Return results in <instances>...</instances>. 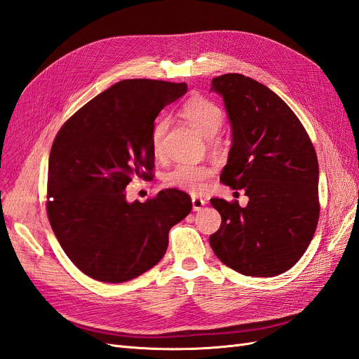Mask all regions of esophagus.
<instances>
[{"label":"esophagus","instance_id":"1","mask_svg":"<svg viewBox=\"0 0 359 359\" xmlns=\"http://www.w3.org/2000/svg\"><path fill=\"white\" fill-rule=\"evenodd\" d=\"M191 205H193V211H201L206 205V201L199 196H191Z\"/></svg>","mask_w":359,"mask_h":359}]
</instances>
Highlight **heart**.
Returning a JSON list of instances; mask_svg holds the SVG:
<instances>
[{
  "mask_svg": "<svg viewBox=\"0 0 359 359\" xmlns=\"http://www.w3.org/2000/svg\"><path fill=\"white\" fill-rule=\"evenodd\" d=\"M181 115L186 121L196 130V132L210 139L217 135L223 124V111L219 104L205 99V97H191L181 107ZM168 130L166 119H160L153 130V153L156 157L163 153V140ZM214 169L208 165H194V163H180L170 169L165 182L169 187H175L190 193H201L208 186V181L212 177Z\"/></svg>",
  "mask_w": 359,
  "mask_h": 359,
  "instance_id": "1",
  "label": "heart"
}]
</instances>
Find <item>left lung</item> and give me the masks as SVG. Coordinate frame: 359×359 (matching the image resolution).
<instances>
[{"instance_id": "1", "label": "left lung", "mask_w": 359, "mask_h": 359, "mask_svg": "<svg viewBox=\"0 0 359 359\" xmlns=\"http://www.w3.org/2000/svg\"><path fill=\"white\" fill-rule=\"evenodd\" d=\"M211 91L223 97L232 128L220 180L248 196L244 208L211 199L222 215L211 248L248 277L286 273L306 253L319 220L316 151L297 115L268 86L229 73L214 78Z\"/></svg>"}]
</instances>
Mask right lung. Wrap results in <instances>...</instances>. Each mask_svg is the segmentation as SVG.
<instances>
[{
    "label": "right lung",
    "mask_w": 359,
    "mask_h": 359,
    "mask_svg": "<svg viewBox=\"0 0 359 359\" xmlns=\"http://www.w3.org/2000/svg\"><path fill=\"white\" fill-rule=\"evenodd\" d=\"M187 83L126 79L61 127L49 154L48 217L58 243L83 274L123 283L165 256L169 231L191 211L187 193L168 189L127 202L133 178L154 168V119ZM149 173H146V170Z\"/></svg>",
    "instance_id": "add662e5"
}]
</instances>
